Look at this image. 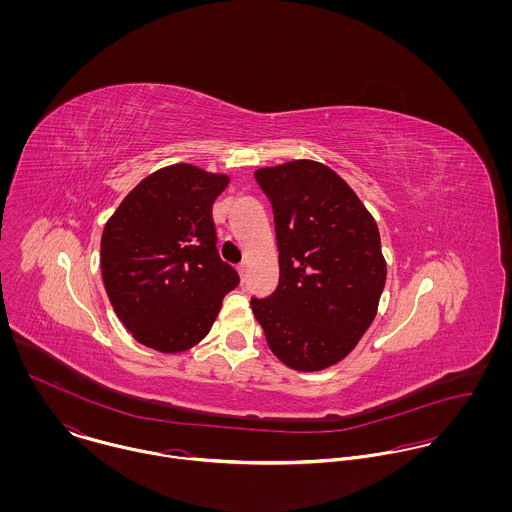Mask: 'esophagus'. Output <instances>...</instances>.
Returning <instances> with one entry per match:
<instances>
[{
    "label": "esophagus",
    "mask_w": 512,
    "mask_h": 512,
    "mask_svg": "<svg viewBox=\"0 0 512 512\" xmlns=\"http://www.w3.org/2000/svg\"><path fill=\"white\" fill-rule=\"evenodd\" d=\"M238 274H240L242 278L246 276V264H240V266H238Z\"/></svg>",
    "instance_id": "obj_1"
}]
</instances>
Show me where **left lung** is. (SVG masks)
Returning <instances> with one entry per match:
<instances>
[{"label": "left lung", "mask_w": 512, "mask_h": 512, "mask_svg": "<svg viewBox=\"0 0 512 512\" xmlns=\"http://www.w3.org/2000/svg\"><path fill=\"white\" fill-rule=\"evenodd\" d=\"M270 197L280 282L252 311L272 353L293 370L343 361L376 317L386 260L376 220L349 183L313 159L254 171Z\"/></svg>", "instance_id": "1"}]
</instances>
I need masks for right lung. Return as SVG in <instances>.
Instances as JSON below:
<instances>
[{
    "mask_svg": "<svg viewBox=\"0 0 512 512\" xmlns=\"http://www.w3.org/2000/svg\"><path fill=\"white\" fill-rule=\"evenodd\" d=\"M228 183L226 173L173 163L142 179L104 224L108 299L132 337L153 351L175 355L201 343L240 282L219 258L211 217Z\"/></svg>",
    "mask_w": 512,
    "mask_h": 512,
    "instance_id": "add662e5",
    "label": "right lung"
}]
</instances>
